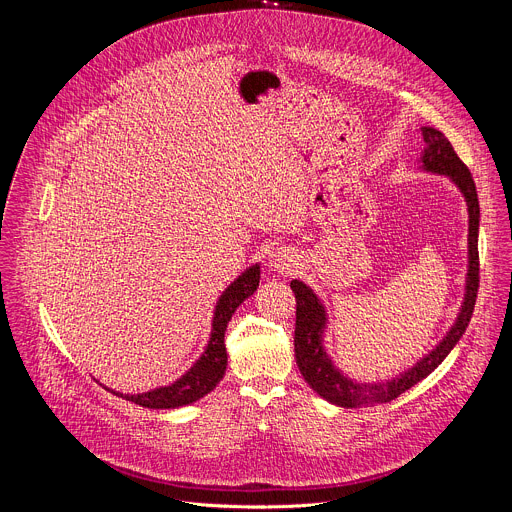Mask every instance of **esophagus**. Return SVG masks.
Listing matches in <instances>:
<instances>
[{
  "label": "esophagus",
  "instance_id": "esophagus-1",
  "mask_svg": "<svg viewBox=\"0 0 512 512\" xmlns=\"http://www.w3.org/2000/svg\"><path fill=\"white\" fill-rule=\"evenodd\" d=\"M297 265V257L289 249H275L269 253V267L275 271H291Z\"/></svg>",
  "mask_w": 512,
  "mask_h": 512
}]
</instances>
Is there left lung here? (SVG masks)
<instances>
[{"label":"left lung","instance_id":"left-lung-1","mask_svg":"<svg viewBox=\"0 0 512 512\" xmlns=\"http://www.w3.org/2000/svg\"><path fill=\"white\" fill-rule=\"evenodd\" d=\"M422 138L426 142V148L420 158V168L426 170V173L442 175L450 179L452 185H456V189L462 193L466 201L468 269H466V283H464V299L446 335L440 339L434 350L422 356L412 368L388 380L358 382L339 370L325 352L323 335L327 329V311L323 301L307 283L293 279L291 289L295 293V303H297L295 337H293L295 362L299 366L303 380L309 384V388L317 392L323 400L339 408H362V406L386 404L398 398L400 394H404L406 390H410L412 386H416L418 382H422L444 362V358L458 344V339L466 331L474 311V301L478 291V223H480L476 187H474L470 170L458 158L452 144L440 130L432 126H422Z\"/></svg>","mask_w":512,"mask_h":512}]
</instances>
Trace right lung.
<instances>
[{
  "instance_id": "right-lung-1",
  "label": "right lung",
  "mask_w": 512,
  "mask_h": 512,
  "mask_svg": "<svg viewBox=\"0 0 512 512\" xmlns=\"http://www.w3.org/2000/svg\"><path fill=\"white\" fill-rule=\"evenodd\" d=\"M259 279H261V267H259V263H255V265L247 267L235 281H231V285L221 293V297L213 309L211 335H209V342L205 346V352L173 384L160 386V388H154V390H148L142 394H122V392H114L110 388L108 390L128 402H134V404H138L142 408H150V410H173V408L189 406V404L201 400L203 396H207L223 380L225 370H227V348H225L227 325H229L233 313L237 311V307L257 291Z\"/></svg>"
}]
</instances>
